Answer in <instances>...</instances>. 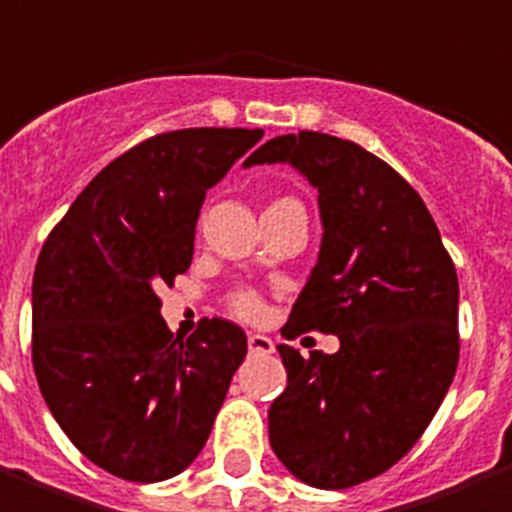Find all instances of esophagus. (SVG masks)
Here are the masks:
<instances>
[{
    "mask_svg": "<svg viewBox=\"0 0 512 512\" xmlns=\"http://www.w3.org/2000/svg\"><path fill=\"white\" fill-rule=\"evenodd\" d=\"M246 344H249V352H252V355H271V352H274V342H271L268 336H263V333H249Z\"/></svg>",
    "mask_w": 512,
    "mask_h": 512,
    "instance_id": "esophagus-1",
    "label": "esophagus"
}]
</instances>
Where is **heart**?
Masks as SVG:
<instances>
[{
	"instance_id": "heart-1",
	"label": "heart",
	"mask_w": 512,
	"mask_h": 512,
	"mask_svg": "<svg viewBox=\"0 0 512 512\" xmlns=\"http://www.w3.org/2000/svg\"><path fill=\"white\" fill-rule=\"evenodd\" d=\"M274 203H290V198L274 200ZM227 309L236 314V317H241V320H260L263 312H266V304H263V295L257 293V290L241 287V290H233V293L227 295Z\"/></svg>"
}]
</instances>
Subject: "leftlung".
<instances>
[{
  "label": "left lung",
  "instance_id": "left-lung-1",
  "mask_svg": "<svg viewBox=\"0 0 512 512\" xmlns=\"http://www.w3.org/2000/svg\"><path fill=\"white\" fill-rule=\"evenodd\" d=\"M290 162L320 192L323 246L282 336H339V352L279 344L285 393L268 410L271 448L314 488H350L418 442L458 366V276L429 208L358 143L279 135L249 165Z\"/></svg>",
  "mask_w": 512,
  "mask_h": 512
}]
</instances>
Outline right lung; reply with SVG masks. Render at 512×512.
I'll list each match as a JSON object with an SVG mask.
<instances>
[{"mask_svg": "<svg viewBox=\"0 0 512 512\" xmlns=\"http://www.w3.org/2000/svg\"><path fill=\"white\" fill-rule=\"evenodd\" d=\"M260 138L189 127L143 140L45 238L32 282L34 377L70 442L116 478L157 483L187 469L246 358L230 320L173 336L157 290L192 263L206 189Z\"/></svg>", "mask_w": 512, "mask_h": 512, "instance_id": "obj_1", "label": "right lung"}]
</instances>
